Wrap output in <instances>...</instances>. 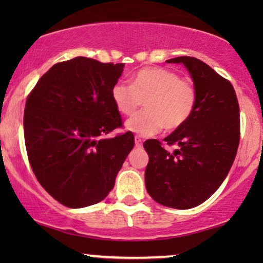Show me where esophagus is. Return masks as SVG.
<instances>
[{
    "instance_id": "esophagus-1",
    "label": "esophagus",
    "mask_w": 263,
    "mask_h": 263,
    "mask_svg": "<svg viewBox=\"0 0 263 263\" xmlns=\"http://www.w3.org/2000/svg\"><path fill=\"white\" fill-rule=\"evenodd\" d=\"M135 146L136 147H142V139L140 136H135Z\"/></svg>"
}]
</instances>
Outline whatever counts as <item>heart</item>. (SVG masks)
Returning a JSON list of instances; mask_svg holds the SVG:
<instances>
[{"label":"heart","instance_id":"obj_1","mask_svg":"<svg viewBox=\"0 0 263 263\" xmlns=\"http://www.w3.org/2000/svg\"><path fill=\"white\" fill-rule=\"evenodd\" d=\"M118 112L133 116L142 102L145 111L130 118L125 125L141 136H151L161 129L175 132L183 127L195 110L197 92L192 81L164 68H143L132 79V85L117 82L111 89Z\"/></svg>","mask_w":263,"mask_h":263}]
</instances>
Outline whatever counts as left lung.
<instances>
[{
  "label": "left lung",
  "mask_w": 263,
  "mask_h": 263,
  "mask_svg": "<svg viewBox=\"0 0 263 263\" xmlns=\"http://www.w3.org/2000/svg\"><path fill=\"white\" fill-rule=\"evenodd\" d=\"M166 62L189 70L196 106L189 121L164 139L177 146L175 152L158 140L143 143L149 156L146 188L158 203L188 210L213 195L232 166L240 138L239 105L231 82L201 60L181 56Z\"/></svg>",
  "instance_id": "1"
}]
</instances>
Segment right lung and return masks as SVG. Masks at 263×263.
Wrapping results in <instances>:
<instances>
[{"label": "right lung", "mask_w": 263, "mask_h": 263, "mask_svg": "<svg viewBox=\"0 0 263 263\" xmlns=\"http://www.w3.org/2000/svg\"><path fill=\"white\" fill-rule=\"evenodd\" d=\"M124 63L75 57L52 66L27 97L24 133L27 157L41 185L69 208L109 195L134 135H105L122 128L111 89Z\"/></svg>", "instance_id": "right-lung-1"}]
</instances>
